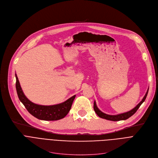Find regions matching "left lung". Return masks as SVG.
Returning a JSON list of instances; mask_svg holds the SVG:
<instances>
[{"label": "left lung", "instance_id": "1", "mask_svg": "<svg viewBox=\"0 0 158 158\" xmlns=\"http://www.w3.org/2000/svg\"><path fill=\"white\" fill-rule=\"evenodd\" d=\"M148 89H147V92L146 93V94L145 95L144 97L143 98V99L132 110H131L129 111L123 113H121V114H116V115H110V114H107L103 112H102L100 110H99L97 105H96V102L95 101H94V111H95V113H97V114L98 116L99 117H101L102 118L104 119H106L108 120H111V121H120V120H125L127 118H129V117H131L132 115H133L136 111L138 110V108L139 107V106L142 105V104L145 101V98L147 97V95L148 94Z\"/></svg>", "mask_w": 158, "mask_h": 158}]
</instances>
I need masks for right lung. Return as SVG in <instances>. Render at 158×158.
Wrapping results in <instances>:
<instances>
[{"mask_svg": "<svg viewBox=\"0 0 158 158\" xmlns=\"http://www.w3.org/2000/svg\"><path fill=\"white\" fill-rule=\"evenodd\" d=\"M15 77L16 92L20 101L29 113L35 117L42 120L53 121L63 118L69 113L76 95L72 96L61 104L52 106L38 105L30 101L24 95L16 74H15Z\"/></svg>", "mask_w": 158, "mask_h": 158, "instance_id": "right-lung-1", "label": "right lung"}]
</instances>
